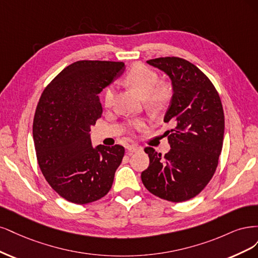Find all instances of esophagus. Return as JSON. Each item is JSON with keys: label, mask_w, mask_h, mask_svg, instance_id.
<instances>
[{"label": "esophagus", "mask_w": 258, "mask_h": 258, "mask_svg": "<svg viewBox=\"0 0 258 258\" xmlns=\"http://www.w3.org/2000/svg\"><path fill=\"white\" fill-rule=\"evenodd\" d=\"M141 149H143V148L139 147V146H137V145H131V146H128V147H127V152H128V154H130V153H133V152L140 151Z\"/></svg>", "instance_id": "obj_1"}]
</instances>
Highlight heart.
Here are the masks:
<instances>
[{"instance_id": "heart-1", "label": "heart", "mask_w": 258, "mask_h": 258, "mask_svg": "<svg viewBox=\"0 0 258 258\" xmlns=\"http://www.w3.org/2000/svg\"><path fill=\"white\" fill-rule=\"evenodd\" d=\"M126 84L145 98L147 107L154 111L164 110L167 107L173 95V88L169 82L160 81L159 75L152 69L144 64H135L132 66L125 76ZM115 89L113 85L108 86L104 91V106L110 108L113 104ZM128 131L144 130L147 121L144 119L130 120L126 124Z\"/></svg>"}]
</instances>
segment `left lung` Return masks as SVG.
I'll return each mask as SVG.
<instances>
[{
    "instance_id": "left-lung-1",
    "label": "left lung",
    "mask_w": 258,
    "mask_h": 258,
    "mask_svg": "<svg viewBox=\"0 0 258 258\" xmlns=\"http://www.w3.org/2000/svg\"><path fill=\"white\" fill-rule=\"evenodd\" d=\"M147 63L171 79L173 95L164 122L174 127L165 133L168 153L145 148L150 164L141 181L153 195L182 203L201 193L217 170L225 126L222 102L210 79L190 62L165 56Z\"/></svg>"
}]
</instances>
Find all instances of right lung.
Instances as JSON below:
<instances>
[{
  "label": "right lung",
  "instance_id": "1",
  "mask_svg": "<svg viewBox=\"0 0 258 258\" xmlns=\"http://www.w3.org/2000/svg\"><path fill=\"white\" fill-rule=\"evenodd\" d=\"M124 72L123 62L77 61L41 93L33 121L38 166L66 201L85 205L109 192L124 147L91 145L90 131L102 117L98 94Z\"/></svg>",
  "mask_w": 258,
  "mask_h": 258
}]
</instances>
